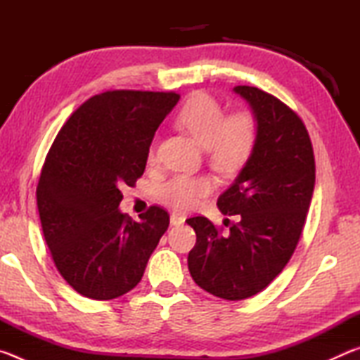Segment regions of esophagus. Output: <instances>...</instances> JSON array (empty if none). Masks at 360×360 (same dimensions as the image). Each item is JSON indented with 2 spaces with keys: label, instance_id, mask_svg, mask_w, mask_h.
<instances>
[{
  "label": "esophagus",
  "instance_id": "esophagus-1",
  "mask_svg": "<svg viewBox=\"0 0 360 360\" xmlns=\"http://www.w3.org/2000/svg\"><path fill=\"white\" fill-rule=\"evenodd\" d=\"M169 221H172V225H182V224H184V221H186V217L173 212V214L169 216Z\"/></svg>",
  "mask_w": 360,
  "mask_h": 360
}]
</instances>
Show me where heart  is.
Returning a JSON list of instances; mask_svg holds the SVG:
<instances>
[{
	"instance_id": "heart-1",
	"label": "heart",
	"mask_w": 360,
	"mask_h": 360,
	"mask_svg": "<svg viewBox=\"0 0 360 360\" xmlns=\"http://www.w3.org/2000/svg\"><path fill=\"white\" fill-rule=\"evenodd\" d=\"M178 125L191 133L205 148L206 162L211 169L222 176L235 174L246 165L257 143V124L251 112L235 111L225 114L224 106L214 96L198 92L188 98L178 114ZM149 160H155L154 150ZM208 176L178 174L157 187L158 202L174 211L186 212L212 192Z\"/></svg>"
}]
</instances>
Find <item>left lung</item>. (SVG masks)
I'll list each match as a JSON object with an SVG mask.
<instances>
[{
	"label": "left lung",
	"instance_id": "1",
	"mask_svg": "<svg viewBox=\"0 0 360 360\" xmlns=\"http://www.w3.org/2000/svg\"><path fill=\"white\" fill-rule=\"evenodd\" d=\"M257 119V143L238 178L217 200L240 216L229 233L210 219L187 224L197 233L188 271L200 288L225 300L264 290L288 265L300 240L316 181L313 144L297 112L257 87L238 85ZM225 227L230 221L224 222Z\"/></svg>",
	"mask_w": 360,
	"mask_h": 360
}]
</instances>
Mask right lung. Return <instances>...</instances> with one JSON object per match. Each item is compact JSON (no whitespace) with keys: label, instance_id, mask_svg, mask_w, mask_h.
<instances>
[{"label":"right lung","instance_id":"obj_1","mask_svg":"<svg viewBox=\"0 0 360 360\" xmlns=\"http://www.w3.org/2000/svg\"><path fill=\"white\" fill-rule=\"evenodd\" d=\"M178 100L109 90L82 103L53 139L36 200L53 264L77 294L112 300L141 281L169 214L154 205L133 221L119 211L120 188L143 176L154 133Z\"/></svg>","mask_w":360,"mask_h":360}]
</instances>
